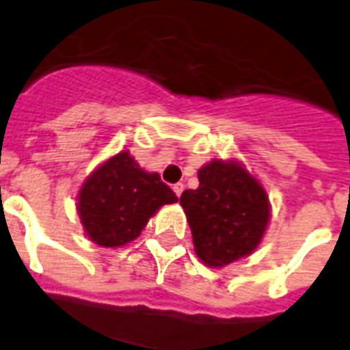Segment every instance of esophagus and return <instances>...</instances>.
Listing matches in <instances>:
<instances>
[{
	"mask_svg": "<svg viewBox=\"0 0 350 350\" xmlns=\"http://www.w3.org/2000/svg\"><path fill=\"white\" fill-rule=\"evenodd\" d=\"M183 189H185V187H183V183H176V185L172 187V191H174V194L178 198L181 196V192H183Z\"/></svg>",
	"mask_w": 350,
	"mask_h": 350,
	"instance_id": "obj_1",
	"label": "esophagus"
}]
</instances>
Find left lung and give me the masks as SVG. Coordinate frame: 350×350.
Returning <instances> with one entry per match:
<instances>
[{
    "mask_svg": "<svg viewBox=\"0 0 350 350\" xmlns=\"http://www.w3.org/2000/svg\"><path fill=\"white\" fill-rule=\"evenodd\" d=\"M200 187L181 194L194 252L221 269L252 254L271 221V202L260 180L236 159H213L198 170Z\"/></svg>",
    "mask_w": 350,
    "mask_h": 350,
    "instance_id": "obj_1",
    "label": "left lung"
}]
</instances>
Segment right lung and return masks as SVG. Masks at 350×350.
<instances>
[{
	"label": "right lung",
	"mask_w": 350,
	"mask_h": 350,
	"mask_svg": "<svg viewBox=\"0 0 350 350\" xmlns=\"http://www.w3.org/2000/svg\"><path fill=\"white\" fill-rule=\"evenodd\" d=\"M76 202L85 236L118 249L134 241L148 219L178 198L158 172L143 170L129 150H121L87 176Z\"/></svg>",
	"instance_id": "obj_1"
}]
</instances>
